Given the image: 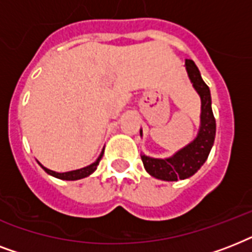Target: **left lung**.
<instances>
[{"mask_svg":"<svg viewBox=\"0 0 252 252\" xmlns=\"http://www.w3.org/2000/svg\"><path fill=\"white\" fill-rule=\"evenodd\" d=\"M186 70L192 86L201 100L200 128L188 145L167 158H153L141 154L144 167L150 175L166 182H176L192 176L207 161L216 137V120L212 111L211 90L204 82L199 69L192 60H186ZM142 136V129H140Z\"/></svg>","mask_w":252,"mask_h":252,"instance_id":"8db88e82","label":"left lung"}]
</instances>
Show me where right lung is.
Wrapping results in <instances>:
<instances>
[{
  "label": "right lung",
  "mask_w": 252,
  "mask_h": 252,
  "mask_svg": "<svg viewBox=\"0 0 252 252\" xmlns=\"http://www.w3.org/2000/svg\"><path fill=\"white\" fill-rule=\"evenodd\" d=\"M103 153H104V149L102 150V153H100V156H99L98 158H96V161L93 162L91 165L86 166V167H82V168H78V170H73V171H66V172H57V171H53V170H49V168L44 167V166L41 165L40 162H37L39 165L41 166V168L44 170L47 174H49V175L55 176V178H57V179H63V180H78V179H82V178H86V176L91 175L93 172L96 170V167H98L99 165V161L102 159L103 157Z\"/></svg>",
  "instance_id": "add662e5"
}]
</instances>
